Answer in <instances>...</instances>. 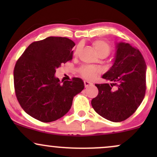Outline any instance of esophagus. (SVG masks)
Instances as JSON below:
<instances>
[{"label":"esophagus","mask_w":157,"mask_h":157,"mask_svg":"<svg viewBox=\"0 0 157 157\" xmlns=\"http://www.w3.org/2000/svg\"><path fill=\"white\" fill-rule=\"evenodd\" d=\"M84 84H85V87L87 88V87H89V86H91V85L92 84V82H89V81H88V80H85L84 81Z\"/></svg>","instance_id":"1"}]
</instances>
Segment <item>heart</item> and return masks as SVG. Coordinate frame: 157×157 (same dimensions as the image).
Wrapping results in <instances>:
<instances>
[{
  "instance_id": "heart-1",
  "label": "heart",
  "mask_w": 157,
  "mask_h": 157,
  "mask_svg": "<svg viewBox=\"0 0 157 157\" xmlns=\"http://www.w3.org/2000/svg\"><path fill=\"white\" fill-rule=\"evenodd\" d=\"M93 46L97 55L99 57H107L109 55L110 52H111V46L106 41L102 40H98L94 41L93 43ZM80 48L79 46L76 48L75 52V55H78L79 52H80ZM79 71L84 78L92 79L96 77L101 71V70H100V68L95 67V66H86L80 68Z\"/></svg>"
}]
</instances>
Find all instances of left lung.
<instances>
[{"mask_svg": "<svg viewBox=\"0 0 157 157\" xmlns=\"http://www.w3.org/2000/svg\"><path fill=\"white\" fill-rule=\"evenodd\" d=\"M146 69L145 60L137 48L126 43H117L113 63L102 76L112 83L95 84L99 93L91 100L94 111L115 122L131 116L145 97Z\"/></svg>", "mask_w": 157, "mask_h": 157, "instance_id": "left-lung-1", "label": "left lung"}]
</instances>
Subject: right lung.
<instances>
[{
	"instance_id": "1",
	"label": "right lung",
	"mask_w": 157,
	"mask_h": 157,
	"mask_svg": "<svg viewBox=\"0 0 157 157\" xmlns=\"http://www.w3.org/2000/svg\"><path fill=\"white\" fill-rule=\"evenodd\" d=\"M75 44L67 37H48L32 43L16 63L15 94L26 113L49 122L63 117L71 109L74 97L84 89L82 79L60 82L56 68L72 60Z\"/></svg>"
}]
</instances>
